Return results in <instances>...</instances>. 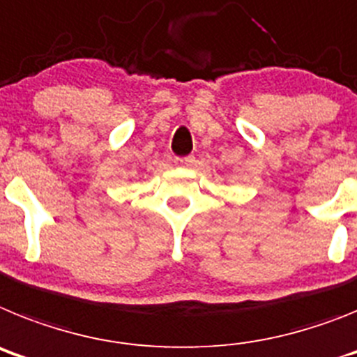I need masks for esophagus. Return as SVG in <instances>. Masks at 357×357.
I'll list each match as a JSON object with an SVG mask.
<instances>
[{"label":"esophagus","mask_w":357,"mask_h":357,"mask_svg":"<svg viewBox=\"0 0 357 357\" xmlns=\"http://www.w3.org/2000/svg\"><path fill=\"white\" fill-rule=\"evenodd\" d=\"M192 161H194V156H185V158H176V165H190Z\"/></svg>","instance_id":"obj_1"}]
</instances>
